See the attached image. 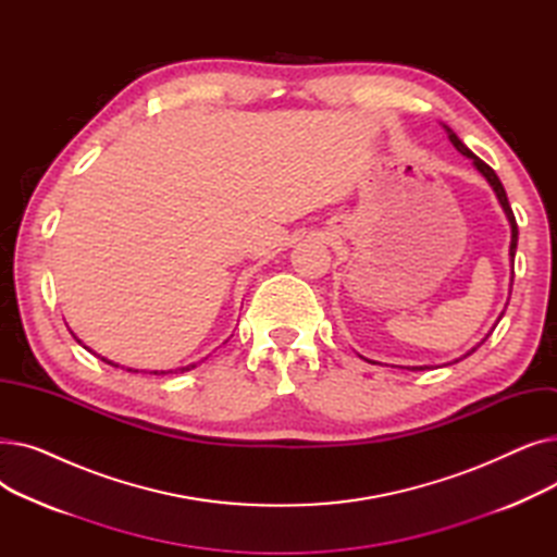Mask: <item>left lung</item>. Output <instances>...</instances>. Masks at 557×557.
<instances>
[{
    "instance_id": "1",
    "label": "left lung",
    "mask_w": 557,
    "mask_h": 557,
    "mask_svg": "<svg viewBox=\"0 0 557 557\" xmlns=\"http://www.w3.org/2000/svg\"><path fill=\"white\" fill-rule=\"evenodd\" d=\"M445 131H447V135H449V139H451V144L456 146V149L465 156V158H470L472 162H474V166L485 175V181L492 185V189H494V194H496V198H499V202H502V208H504V212H506V216H508V221H510V227H512V242H510V261H512V267H515V252H517V234H519V230H517V221H515V214H512V208H510V202H508V196H506V189H504V185H502V181H499V175L494 173V169L490 166V164H485L481 158H476L470 149H467V146L458 139V135L451 131V128H447L445 126ZM512 277H515V271H512ZM472 352H476V347L472 349ZM472 352H467L465 357H470ZM462 357V359H465ZM411 370H429V366H420V368H411Z\"/></svg>"
}]
</instances>
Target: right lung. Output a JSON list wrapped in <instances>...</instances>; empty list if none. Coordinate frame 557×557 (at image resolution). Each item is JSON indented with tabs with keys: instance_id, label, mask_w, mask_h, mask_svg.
<instances>
[{
	"instance_id": "obj_1",
	"label": "right lung",
	"mask_w": 557,
	"mask_h": 557,
	"mask_svg": "<svg viewBox=\"0 0 557 557\" xmlns=\"http://www.w3.org/2000/svg\"><path fill=\"white\" fill-rule=\"evenodd\" d=\"M78 341V338H76ZM81 343V341H78ZM101 361H106V359H101ZM106 363H110V361H106ZM110 366H114V363H110ZM196 363H191V366H187V368H181V372H185V370H191ZM116 368V366H114ZM128 372H135V370H128ZM171 372V370H169ZM153 374H166V372H158V370H153Z\"/></svg>"
}]
</instances>
